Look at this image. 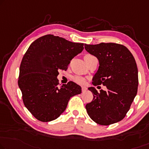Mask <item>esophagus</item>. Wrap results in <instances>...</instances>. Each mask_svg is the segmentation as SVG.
Instances as JSON below:
<instances>
[{
  "instance_id": "obj_1",
  "label": "esophagus",
  "mask_w": 149,
  "mask_h": 149,
  "mask_svg": "<svg viewBox=\"0 0 149 149\" xmlns=\"http://www.w3.org/2000/svg\"><path fill=\"white\" fill-rule=\"evenodd\" d=\"M87 90V88L85 87V86H83V87H81V90L82 92H85V91Z\"/></svg>"
}]
</instances>
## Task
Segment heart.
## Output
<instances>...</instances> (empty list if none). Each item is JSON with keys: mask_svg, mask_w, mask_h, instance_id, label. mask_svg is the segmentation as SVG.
<instances>
[{"mask_svg": "<svg viewBox=\"0 0 149 149\" xmlns=\"http://www.w3.org/2000/svg\"><path fill=\"white\" fill-rule=\"evenodd\" d=\"M92 55L88 54V55H85V57H84V59L87 58V57H92ZM73 79H74V81H75L76 83L79 84H84L86 81L85 78H84V77H81V76H79V75H75V76H74V78H73Z\"/></svg>", "mask_w": 149, "mask_h": 149, "instance_id": "1", "label": "heart"}]
</instances>
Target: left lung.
Instances as JSON below:
<instances>
[{
	"label": "left lung",
	"instance_id": "1",
	"mask_svg": "<svg viewBox=\"0 0 149 149\" xmlns=\"http://www.w3.org/2000/svg\"><path fill=\"white\" fill-rule=\"evenodd\" d=\"M85 49L96 57L99 68L92 79L94 86L103 84L107 90L88 88L94 98L86 104L89 116L100 125L116 123L125 117L137 94L138 68L125 46L114 43L85 44Z\"/></svg>",
	"mask_w": 149,
	"mask_h": 149
}]
</instances>
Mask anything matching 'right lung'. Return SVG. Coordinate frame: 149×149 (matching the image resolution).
I'll return each mask as SVG.
<instances>
[{"mask_svg":"<svg viewBox=\"0 0 149 149\" xmlns=\"http://www.w3.org/2000/svg\"><path fill=\"white\" fill-rule=\"evenodd\" d=\"M84 49V43L47 35L31 44L22 59L18 84L28 110L41 122L57 119L72 96L81 93L74 82L58 86L59 70H67L70 61Z\"/></svg>","mask_w":149,"mask_h":149,"instance_id":"1","label":"right lung"}]
</instances>
